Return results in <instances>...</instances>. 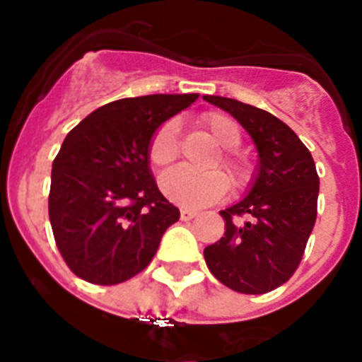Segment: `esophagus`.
<instances>
[{
  "mask_svg": "<svg viewBox=\"0 0 362 362\" xmlns=\"http://www.w3.org/2000/svg\"><path fill=\"white\" fill-rule=\"evenodd\" d=\"M197 216L196 210H190V209H181V219L183 221H190Z\"/></svg>",
  "mask_w": 362,
  "mask_h": 362,
  "instance_id": "1",
  "label": "esophagus"
}]
</instances>
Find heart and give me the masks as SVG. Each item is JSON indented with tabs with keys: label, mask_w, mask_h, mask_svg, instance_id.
I'll return each mask as SVG.
<instances>
[{
	"label": "heart",
	"mask_w": 362,
	"mask_h": 362,
	"mask_svg": "<svg viewBox=\"0 0 362 362\" xmlns=\"http://www.w3.org/2000/svg\"><path fill=\"white\" fill-rule=\"evenodd\" d=\"M201 124L209 130L214 141L223 146L221 166L228 172L235 187L245 185L250 177V165L235 152L241 143L239 124L223 112H209L201 117ZM179 156V124L170 119L163 123L152 136L148 146V158L153 166L163 168L175 161ZM163 194L174 203L188 209L204 206L221 199L228 190V179L219 170H194L190 166H175L165 172L159 179Z\"/></svg>",
	"instance_id": "b5f03b06"
}]
</instances>
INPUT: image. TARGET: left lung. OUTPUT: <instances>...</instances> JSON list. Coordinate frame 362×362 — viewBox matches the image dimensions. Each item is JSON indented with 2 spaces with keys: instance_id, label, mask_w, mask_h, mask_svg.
I'll return each mask as SVG.
<instances>
[{
  "instance_id": "1",
  "label": "left lung",
  "mask_w": 362,
  "mask_h": 362,
  "mask_svg": "<svg viewBox=\"0 0 362 362\" xmlns=\"http://www.w3.org/2000/svg\"><path fill=\"white\" fill-rule=\"evenodd\" d=\"M250 134L257 168L248 194L221 210L225 238L204 248L217 281L241 293H267L300 263L317 217L319 175L310 150L288 124L238 99L203 95Z\"/></svg>"
}]
</instances>
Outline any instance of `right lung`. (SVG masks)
<instances>
[{
	"label": "right lung",
	"instance_id": "right-lung-1",
	"mask_svg": "<svg viewBox=\"0 0 362 362\" xmlns=\"http://www.w3.org/2000/svg\"><path fill=\"white\" fill-rule=\"evenodd\" d=\"M199 94H152L99 107L66 134L52 163L49 217L70 270L117 284L148 267L179 219L150 170L153 132Z\"/></svg>",
	"mask_w": 362,
	"mask_h": 362
}]
</instances>
